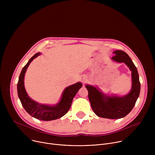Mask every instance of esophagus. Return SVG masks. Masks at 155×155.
Listing matches in <instances>:
<instances>
[{
    "label": "esophagus",
    "instance_id": "1",
    "mask_svg": "<svg viewBox=\"0 0 155 155\" xmlns=\"http://www.w3.org/2000/svg\"><path fill=\"white\" fill-rule=\"evenodd\" d=\"M80 81L82 82V83H86L87 81V77L86 75H82L81 77H80Z\"/></svg>",
    "mask_w": 155,
    "mask_h": 155
}]
</instances>
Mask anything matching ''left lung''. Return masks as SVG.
Instances as JSON below:
<instances>
[{"label":"left lung","instance_id":"1","mask_svg":"<svg viewBox=\"0 0 155 155\" xmlns=\"http://www.w3.org/2000/svg\"><path fill=\"white\" fill-rule=\"evenodd\" d=\"M115 55L112 58L114 61L125 63L131 71L132 88L124 96H107L100 91L97 87L86 84L88 98L91 108L96 115L101 118L119 119L126 116L133 108L139 96L140 83L137 69L126 53L122 50L113 52Z\"/></svg>","mask_w":155,"mask_h":155}]
</instances>
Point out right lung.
<instances>
[{
	"mask_svg": "<svg viewBox=\"0 0 155 155\" xmlns=\"http://www.w3.org/2000/svg\"><path fill=\"white\" fill-rule=\"evenodd\" d=\"M40 54L37 53L34 54L22 69L17 84L18 94L22 105L31 116L40 120L51 121L58 119L68 113L73 99L82 87V84L77 82L66 87L62 93L61 101L55 105L40 104L31 99L25 87V75L30 63Z\"/></svg>",
	"mask_w": 155,
	"mask_h": 155,
	"instance_id": "add662e5",
	"label": "right lung"
}]
</instances>
